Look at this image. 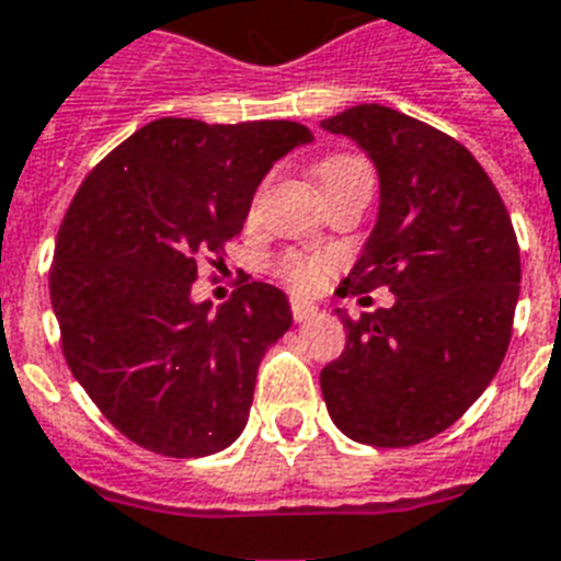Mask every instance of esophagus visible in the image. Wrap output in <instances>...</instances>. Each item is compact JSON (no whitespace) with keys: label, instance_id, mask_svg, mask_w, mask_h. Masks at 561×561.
Here are the masks:
<instances>
[{"label":"esophagus","instance_id":"esophagus-1","mask_svg":"<svg viewBox=\"0 0 561 561\" xmlns=\"http://www.w3.org/2000/svg\"><path fill=\"white\" fill-rule=\"evenodd\" d=\"M289 307H291V318H295V321H309V318H314V314H318V307H314L312 300L291 298Z\"/></svg>","mask_w":561,"mask_h":561}]
</instances>
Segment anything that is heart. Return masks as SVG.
I'll list each match as a JSON object with an SVG mask.
<instances>
[{
    "label": "heart",
    "mask_w": 561,
    "mask_h": 561,
    "mask_svg": "<svg viewBox=\"0 0 561 561\" xmlns=\"http://www.w3.org/2000/svg\"><path fill=\"white\" fill-rule=\"evenodd\" d=\"M314 178H318L323 192V188L337 186V183H344V180H355V178L373 180V169H369L367 160L358 154H330L314 165ZM275 272L284 284L291 286V289L312 291L321 286L323 272H327V257L286 252L275 261Z\"/></svg>",
    "instance_id": "obj_1"
}]
</instances>
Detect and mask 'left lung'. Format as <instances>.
I'll use <instances>...</instances> for the list:
<instances>
[{
	"mask_svg": "<svg viewBox=\"0 0 561 561\" xmlns=\"http://www.w3.org/2000/svg\"><path fill=\"white\" fill-rule=\"evenodd\" d=\"M378 169L381 206L341 295L378 286L390 309L344 321L321 369L337 430L373 447H413L456 424L502 367L519 300V243L493 180L450 134L387 105L323 119Z\"/></svg>",
	"mask_w": 561,
	"mask_h": 561,
	"instance_id": "obj_1",
	"label": "left lung"
}]
</instances>
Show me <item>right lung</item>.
I'll use <instances>...</instances> for the list:
<instances>
[{"label":"right lung","mask_w":561,"mask_h":561,"mask_svg":"<svg viewBox=\"0 0 561 561\" xmlns=\"http://www.w3.org/2000/svg\"><path fill=\"white\" fill-rule=\"evenodd\" d=\"M307 125L163 117L96 163L59 224L50 304L62 355L100 413L171 458L226 450L247 427L263 353L291 327L277 286L240 284L217 312L194 304L275 160Z\"/></svg>","instance_id":"right-lung-1"}]
</instances>
